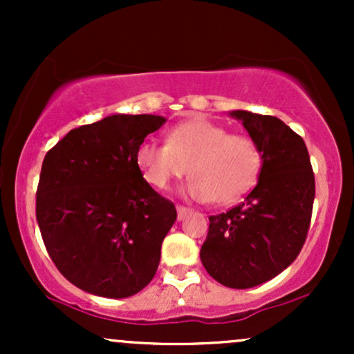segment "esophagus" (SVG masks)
I'll return each instance as SVG.
<instances>
[{"mask_svg": "<svg viewBox=\"0 0 354 354\" xmlns=\"http://www.w3.org/2000/svg\"><path fill=\"white\" fill-rule=\"evenodd\" d=\"M176 211H178V219H183L189 213V208H186V206L183 205H176Z\"/></svg>", "mask_w": 354, "mask_h": 354, "instance_id": "34e87169", "label": "esophagus"}]
</instances>
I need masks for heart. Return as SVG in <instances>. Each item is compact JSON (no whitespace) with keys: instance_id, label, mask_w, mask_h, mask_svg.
I'll use <instances>...</instances> for the list:
<instances>
[{"instance_id":"obj_1","label":"heart","mask_w":354,"mask_h":354,"mask_svg":"<svg viewBox=\"0 0 354 354\" xmlns=\"http://www.w3.org/2000/svg\"><path fill=\"white\" fill-rule=\"evenodd\" d=\"M261 149L254 138L191 118L168 131L166 143L146 140L136 148V165L145 180L158 189L191 171L188 193L194 200L230 205L258 181Z\"/></svg>"}]
</instances>
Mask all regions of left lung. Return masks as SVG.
Wrapping results in <instances>:
<instances>
[{"label":"left lung","instance_id":"1","mask_svg":"<svg viewBox=\"0 0 354 354\" xmlns=\"http://www.w3.org/2000/svg\"><path fill=\"white\" fill-rule=\"evenodd\" d=\"M259 145L258 185L245 201L209 216L200 256L211 278L234 290L258 286L286 270L310 230L315 173L303 138L276 116L231 111Z\"/></svg>","mask_w":354,"mask_h":354}]
</instances>
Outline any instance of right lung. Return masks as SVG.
<instances>
[{
	"instance_id": "add662e5",
	"label": "right lung",
	"mask_w": 354,
	"mask_h": 354,
	"mask_svg": "<svg viewBox=\"0 0 354 354\" xmlns=\"http://www.w3.org/2000/svg\"><path fill=\"white\" fill-rule=\"evenodd\" d=\"M163 116L113 115L71 129L43 160L36 219L68 281L104 298L136 295L156 274L176 208L136 165Z\"/></svg>"
}]
</instances>
